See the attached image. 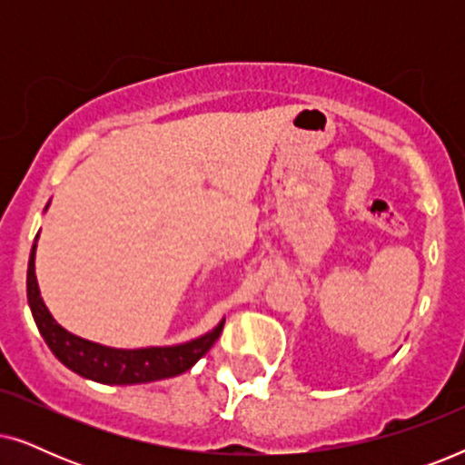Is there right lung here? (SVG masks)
Here are the masks:
<instances>
[{"label":"right lung","mask_w":465,"mask_h":465,"mask_svg":"<svg viewBox=\"0 0 465 465\" xmlns=\"http://www.w3.org/2000/svg\"><path fill=\"white\" fill-rule=\"evenodd\" d=\"M37 239V237H35ZM27 301L37 323V330L46 341L56 358L65 364L69 371L78 372L97 383L107 385H133L150 383V381L177 377L193 368L213 342L218 341L224 328L220 322L212 332L199 336V339L183 342L173 347H145V349H112L97 345V342L84 341L80 336L67 332L59 326L44 304L35 279V245L31 247L29 269H27Z\"/></svg>","instance_id":"right-lung-1"}]
</instances>
